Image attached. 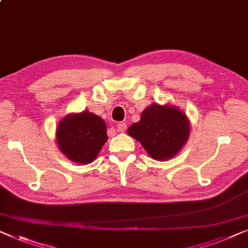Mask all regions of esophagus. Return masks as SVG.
<instances>
[{
	"mask_svg": "<svg viewBox=\"0 0 248 248\" xmlns=\"http://www.w3.org/2000/svg\"><path fill=\"white\" fill-rule=\"evenodd\" d=\"M118 131L119 132H124L125 129H127V124H125L124 123H119L118 124Z\"/></svg>",
	"mask_w": 248,
	"mask_h": 248,
	"instance_id": "34e87169",
	"label": "esophagus"
}]
</instances>
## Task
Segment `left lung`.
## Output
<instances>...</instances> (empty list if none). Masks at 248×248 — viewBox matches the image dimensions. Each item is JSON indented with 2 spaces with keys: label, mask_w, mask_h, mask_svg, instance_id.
<instances>
[{
  "label": "left lung",
  "mask_w": 248,
  "mask_h": 248,
  "mask_svg": "<svg viewBox=\"0 0 248 248\" xmlns=\"http://www.w3.org/2000/svg\"><path fill=\"white\" fill-rule=\"evenodd\" d=\"M190 120L173 104L153 103L141 112L140 120L128 128V135L142 145L155 160L173 158L190 137Z\"/></svg>",
  "instance_id": "1"
}]
</instances>
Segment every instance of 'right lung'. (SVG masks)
Masks as SVG:
<instances>
[{
    "instance_id": "obj_1",
    "label": "right lung",
    "mask_w": 248,
    "mask_h": 248,
    "mask_svg": "<svg viewBox=\"0 0 248 248\" xmlns=\"http://www.w3.org/2000/svg\"><path fill=\"white\" fill-rule=\"evenodd\" d=\"M107 140L104 120L88 110L66 114L56 127L59 151L76 164L92 163Z\"/></svg>"
}]
</instances>
